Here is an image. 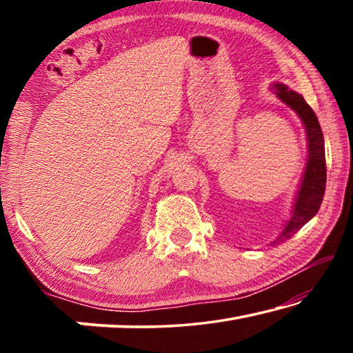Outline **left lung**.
Here are the masks:
<instances>
[{
	"label": "left lung",
	"instance_id": "left-lung-1",
	"mask_svg": "<svg viewBox=\"0 0 353 353\" xmlns=\"http://www.w3.org/2000/svg\"><path fill=\"white\" fill-rule=\"evenodd\" d=\"M274 92H276L277 98L282 99L286 105H290L302 119L308 141V160L305 171H303L301 187L297 191L291 218L286 223L282 234L272 241V244H277L291 238L318 213L325 193L327 166L324 135H322L318 117H316L312 107L305 103L302 94L290 90L283 83H274Z\"/></svg>",
	"mask_w": 353,
	"mask_h": 353
}]
</instances>
